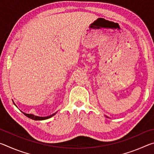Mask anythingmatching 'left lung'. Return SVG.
I'll list each match as a JSON object with an SVG mask.
<instances>
[{"mask_svg": "<svg viewBox=\"0 0 154 154\" xmlns=\"http://www.w3.org/2000/svg\"><path fill=\"white\" fill-rule=\"evenodd\" d=\"M106 118H108V117H107V116H106Z\"/></svg>", "mask_w": 154, "mask_h": 154, "instance_id": "left-lung-1", "label": "left lung"}]
</instances>
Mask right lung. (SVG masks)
<instances>
[{
  "label": "right lung",
  "mask_w": 154,
  "mask_h": 154,
  "mask_svg": "<svg viewBox=\"0 0 154 154\" xmlns=\"http://www.w3.org/2000/svg\"><path fill=\"white\" fill-rule=\"evenodd\" d=\"M13 102H14V101H13ZM14 105H15V106H16V105H15V103H14ZM22 113H24L26 116L28 117V118H29L32 119H34V120H45V119H49V118H51L52 116H54V115H56V113H57V112H56L55 113L51 115V116H47V117H39V116H35V115H33V114L26 113H24V112H22Z\"/></svg>",
  "instance_id": "add662e5"
}]
</instances>
